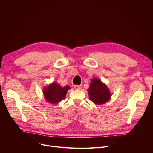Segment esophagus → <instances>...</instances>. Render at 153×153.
<instances>
[{"instance_id": "obj_1", "label": "esophagus", "mask_w": 153, "mask_h": 153, "mask_svg": "<svg viewBox=\"0 0 153 153\" xmlns=\"http://www.w3.org/2000/svg\"><path fill=\"white\" fill-rule=\"evenodd\" d=\"M74 89H76V90H80L82 88V86L81 85H74Z\"/></svg>"}]
</instances>
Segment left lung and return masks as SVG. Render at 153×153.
I'll use <instances>...</instances> for the list:
<instances>
[{"mask_svg":"<svg viewBox=\"0 0 153 153\" xmlns=\"http://www.w3.org/2000/svg\"><path fill=\"white\" fill-rule=\"evenodd\" d=\"M87 91L89 92V99L95 105L105 104L110 100L111 97L108 87L97 77L92 79Z\"/></svg>","mask_w":153,"mask_h":153,"instance_id":"left-lung-1","label":"left lung"}]
</instances>
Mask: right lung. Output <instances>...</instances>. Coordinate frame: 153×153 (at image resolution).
Masks as SVG:
<instances>
[{"label": "right lung", "instance_id": "1", "mask_svg": "<svg viewBox=\"0 0 153 153\" xmlns=\"http://www.w3.org/2000/svg\"><path fill=\"white\" fill-rule=\"evenodd\" d=\"M70 87H62L58 82H53L44 87L43 93L46 100L50 104H58L66 98V94Z\"/></svg>", "mask_w": 153, "mask_h": 153}]
</instances>
